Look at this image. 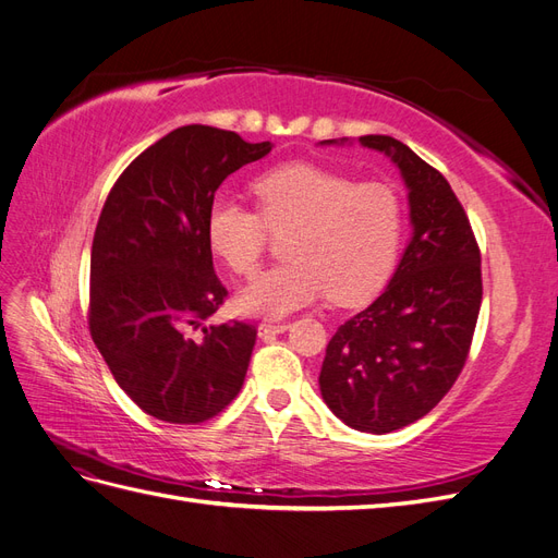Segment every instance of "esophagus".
<instances>
[{
	"label": "esophagus",
	"instance_id": "obj_1",
	"mask_svg": "<svg viewBox=\"0 0 558 558\" xmlns=\"http://www.w3.org/2000/svg\"><path fill=\"white\" fill-rule=\"evenodd\" d=\"M291 324H286V320H263L258 326V335L260 337H269V335H279L283 330H289Z\"/></svg>",
	"mask_w": 558,
	"mask_h": 558
}]
</instances>
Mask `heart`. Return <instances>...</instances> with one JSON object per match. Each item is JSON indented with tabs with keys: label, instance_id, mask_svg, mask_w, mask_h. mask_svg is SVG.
<instances>
[{
	"label": "heart",
	"instance_id": "b5f03b06",
	"mask_svg": "<svg viewBox=\"0 0 558 558\" xmlns=\"http://www.w3.org/2000/svg\"><path fill=\"white\" fill-rule=\"evenodd\" d=\"M258 209L216 197L207 242L234 275L260 267L269 230L291 232L286 256L240 291L244 314L281 318L330 293L340 305L375 295L398 260L404 207L384 181H361L312 162L281 165L253 181Z\"/></svg>",
	"mask_w": 558,
	"mask_h": 558
}]
</instances>
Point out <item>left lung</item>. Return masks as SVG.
Listing matches in <instances>:
<instances>
[{
  "instance_id": "1",
  "label": "left lung",
  "mask_w": 558,
  "mask_h": 558,
  "mask_svg": "<svg viewBox=\"0 0 558 558\" xmlns=\"http://www.w3.org/2000/svg\"><path fill=\"white\" fill-rule=\"evenodd\" d=\"M359 142L398 165L412 240L384 293L332 335L318 386L347 426L384 435L426 416L459 379L482 305V258L459 197L435 167L386 134Z\"/></svg>"
}]
</instances>
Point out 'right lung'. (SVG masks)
Segmentation results:
<instances>
[{"label":"right lung","instance_id":"right-lung-1","mask_svg":"<svg viewBox=\"0 0 558 558\" xmlns=\"http://www.w3.org/2000/svg\"><path fill=\"white\" fill-rule=\"evenodd\" d=\"M269 150L230 130L177 128L125 167L99 214L93 342L118 386L167 424H202L244 384L256 328L207 324L228 291L205 223L218 185Z\"/></svg>","mask_w":558,"mask_h":558}]
</instances>
